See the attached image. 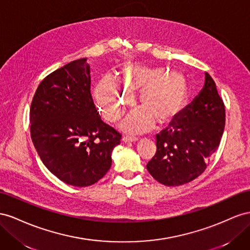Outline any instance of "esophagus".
<instances>
[{"mask_svg": "<svg viewBox=\"0 0 250 250\" xmlns=\"http://www.w3.org/2000/svg\"><path fill=\"white\" fill-rule=\"evenodd\" d=\"M137 140H138V138H136V137H131V136H124L123 137L124 142H135Z\"/></svg>", "mask_w": 250, "mask_h": 250, "instance_id": "1", "label": "esophagus"}]
</instances>
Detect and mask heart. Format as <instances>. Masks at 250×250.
<instances>
[{"mask_svg":"<svg viewBox=\"0 0 250 250\" xmlns=\"http://www.w3.org/2000/svg\"><path fill=\"white\" fill-rule=\"evenodd\" d=\"M167 73L162 68L144 65H129L121 70L120 83L105 76L95 88L96 104L103 116L115 123L127 105L132 95L139 90L138 102L142 108L127 116L121 129L130 133H144L151 130L155 119L163 125L176 118L183 110L188 96V83L180 72Z\"/></svg>","mask_w":250,"mask_h":250,"instance_id":"heart-1","label":"heart"}]
</instances>
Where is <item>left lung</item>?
I'll return each mask as SVG.
<instances>
[{
  "label": "left lung",
  "instance_id": "1",
  "mask_svg": "<svg viewBox=\"0 0 250 250\" xmlns=\"http://www.w3.org/2000/svg\"><path fill=\"white\" fill-rule=\"evenodd\" d=\"M225 126V106L216 83L205 73L204 87L180 118L156 135L157 151L146 165L161 184L178 187L200 176L218 149Z\"/></svg>",
  "mask_w": 250,
  "mask_h": 250
}]
</instances>
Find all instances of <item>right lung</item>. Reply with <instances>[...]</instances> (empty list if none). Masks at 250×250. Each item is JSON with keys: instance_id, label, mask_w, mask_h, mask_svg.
I'll return each instance as SVG.
<instances>
[{"instance_id": "right-lung-1", "label": "right lung", "mask_w": 250, "mask_h": 250, "mask_svg": "<svg viewBox=\"0 0 250 250\" xmlns=\"http://www.w3.org/2000/svg\"><path fill=\"white\" fill-rule=\"evenodd\" d=\"M87 59L71 62L42 81L30 106V134L45 167L73 187L94 184L112 165L121 134L104 124L91 95Z\"/></svg>"}]
</instances>
